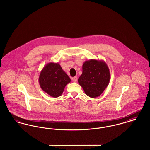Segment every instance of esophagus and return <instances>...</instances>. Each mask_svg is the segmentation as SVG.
Returning a JSON list of instances; mask_svg holds the SVG:
<instances>
[{
    "label": "esophagus",
    "mask_w": 150,
    "mask_h": 150,
    "mask_svg": "<svg viewBox=\"0 0 150 150\" xmlns=\"http://www.w3.org/2000/svg\"><path fill=\"white\" fill-rule=\"evenodd\" d=\"M77 79H78V77L76 76H75V77H73V78H72L71 80L72 81H74V82H75V83H76V81H77Z\"/></svg>",
    "instance_id": "34e87169"
}]
</instances>
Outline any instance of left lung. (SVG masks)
<instances>
[{
	"instance_id": "8db88e82",
	"label": "left lung",
	"mask_w": 150,
	"mask_h": 150,
	"mask_svg": "<svg viewBox=\"0 0 150 150\" xmlns=\"http://www.w3.org/2000/svg\"><path fill=\"white\" fill-rule=\"evenodd\" d=\"M82 74L78 83L86 95L91 98L100 96L107 88L110 80V72L103 60L91 59L83 64Z\"/></svg>"
}]
</instances>
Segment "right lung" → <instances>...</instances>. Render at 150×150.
I'll return each mask as SVG.
<instances>
[{
  "mask_svg": "<svg viewBox=\"0 0 150 150\" xmlns=\"http://www.w3.org/2000/svg\"><path fill=\"white\" fill-rule=\"evenodd\" d=\"M71 79L58 63L50 62L41 70L39 83L44 92L56 98L62 95L66 86Z\"/></svg>",
  "mask_w": 150,
  "mask_h": 150,
  "instance_id": "obj_1",
  "label": "right lung"
}]
</instances>
